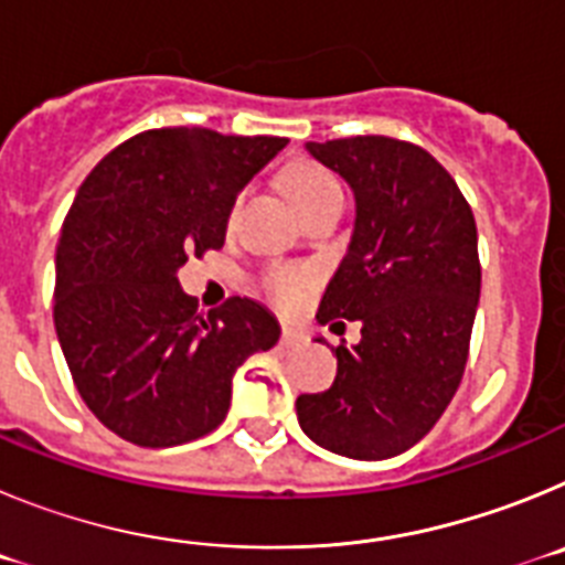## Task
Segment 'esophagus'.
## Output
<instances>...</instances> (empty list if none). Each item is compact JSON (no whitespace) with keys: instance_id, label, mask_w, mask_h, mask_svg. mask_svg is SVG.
I'll list each match as a JSON object with an SVG mask.
<instances>
[{"instance_id":"34e87169","label":"esophagus","mask_w":565,"mask_h":565,"mask_svg":"<svg viewBox=\"0 0 565 565\" xmlns=\"http://www.w3.org/2000/svg\"><path fill=\"white\" fill-rule=\"evenodd\" d=\"M279 342H282V348H299V344H306L308 337L302 328H294V326H286L282 328V337H279Z\"/></svg>"}]
</instances>
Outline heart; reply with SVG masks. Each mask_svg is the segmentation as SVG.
I'll use <instances>...</instances> for the list:
<instances>
[{
	"label": "heart",
	"mask_w": 565,
	"mask_h": 565,
	"mask_svg": "<svg viewBox=\"0 0 565 565\" xmlns=\"http://www.w3.org/2000/svg\"><path fill=\"white\" fill-rule=\"evenodd\" d=\"M279 186L286 192V198L291 201V206L306 209L308 203L326 198V194L339 192V183L333 181L331 172H326L322 167L311 161H297L282 172L279 178ZM306 277L297 271H274L271 277L266 279V291L271 294L274 302H279L282 308H294L302 299V291H306Z\"/></svg>",
	"instance_id": "1"
}]
</instances>
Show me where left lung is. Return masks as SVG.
Masks as SVG:
<instances>
[{"label":"left lung","mask_w":565,"mask_h":565,"mask_svg":"<svg viewBox=\"0 0 565 565\" xmlns=\"http://www.w3.org/2000/svg\"><path fill=\"white\" fill-rule=\"evenodd\" d=\"M353 192L348 254L317 319H359L339 344L326 393L297 398L299 427L356 461L411 450L456 396L481 297L472 209L450 172L422 147L384 135L306 143ZM322 342V339H317Z\"/></svg>","instance_id":"obj_1"}]
</instances>
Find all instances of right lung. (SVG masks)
<instances>
[{
    "mask_svg": "<svg viewBox=\"0 0 565 565\" xmlns=\"http://www.w3.org/2000/svg\"><path fill=\"white\" fill-rule=\"evenodd\" d=\"M288 138L149 129L98 163L56 248L58 344L93 416L138 447H174L226 418L232 376L279 339L266 306L201 313L181 288L189 254L226 243L237 194Z\"/></svg>",
    "mask_w": 565,
    "mask_h": 565,
    "instance_id": "add662e5",
    "label": "right lung"
}]
</instances>
